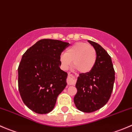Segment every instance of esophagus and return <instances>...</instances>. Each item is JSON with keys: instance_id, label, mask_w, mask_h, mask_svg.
Instances as JSON below:
<instances>
[{"instance_id": "34e87169", "label": "esophagus", "mask_w": 132, "mask_h": 132, "mask_svg": "<svg viewBox=\"0 0 132 132\" xmlns=\"http://www.w3.org/2000/svg\"><path fill=\"white\" fill-rule=\"evenodd\" d=\"M75 82V81L73 79V75L69 73L68 76V84L69 85H73Z\"/></svg>"}]
</instances>
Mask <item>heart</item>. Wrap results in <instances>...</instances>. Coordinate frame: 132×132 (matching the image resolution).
<instances>
[{"label":"heart","instance_id":"b5f03b06","mask_svg":"<svg viewBox=\"0 0 132 132\" xmlns=\"http://www.w3.org/2000/svg\"><path fill=\"white\" fill-rule=\"evenodd\" d=\"M96 51L88 43L78 42L67 49L66 53L61 55L62 67L67 69L73 61L75 68L80 73H87L94 66L96 61Z\"/></svg>","mask_w":132,"mask_h":132}]
</instances>
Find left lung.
Returning <instances> with one entry per match:
<instances>
[{
	"instance_id": "obj_1",
	"label": "left lung",
	"mask_w": 132,
	"mask_h": 132,
	"mask_svg": "<svg viewBox=\"0 0 132 132\" xmlns=\"http://www.w3.org/2000/svg\"><path fill=\"white\" fill-rule=\"evenodd\" d=\"M96 51V61L90 71L80 73L74 97L76 107L84 112L101 109L110 99L115 80V71L111 57L99 44L89 40Z\"/></svg>"
}]
</instances>
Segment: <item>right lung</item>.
I'll return each mask as SVG.
<instances>
[{
	"instance_id": "add662e5",
	"label": "right lung",
	"mask_w": 132,
	"mask_h": 132,
	"mask_svg": "<svg viewBox=\"0 0 132 132\" xmlns=\"http://www.w3.org/2000/svg\"><path fill=\"white\" fill-rule=\"evenodd\" d=\"M70 43L43 39L30 46L18 66V90L25 105L37 114L53 110L66 86L68 73L60 69L61 53Z\"/></svg>"
}]
</instances>
